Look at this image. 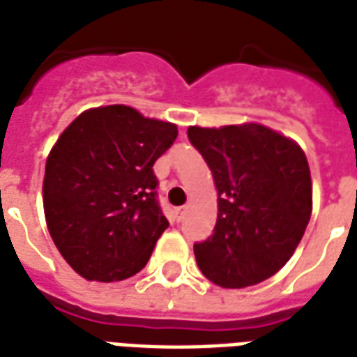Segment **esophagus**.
<instances>
[{
  "label": "esophagus",
  "mask_w": 357,
  "mask_h": 357,
  "mask_svg": "<svg viewBox=\"0 0 357 357\" xmlns=\"http://www.w3.org/2000/svg\"><path fill=\"white\" fill-rule=\"evenodd\" d=\"M185 211H187V206H181V208L176 209V215H178V221H181V219H183Z\"/></svg>",
  "instance_id": "1"
}]
</instances>
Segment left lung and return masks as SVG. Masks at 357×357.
<instances>
[{
  "label": "left lung",
  "instance_id": "obj_1",
  "mask_svg": "<svg viewBox=\"0 0 357 357\" xmlns=\"http://www.w3.org/2000/svg\"><path fill=\"white\" fill-rule=\"evenodd\" d=\"M213 174L219 213L195 243L198 268L222 288L266 281L290 260L312 211L309 162L298 144L258 123L189 127Z\"/></svg>",
  "mask_w": 357,
  "mask_h": 357
}]
</instances>
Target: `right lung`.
Returning a JSON list of instances; mask_svg holds the SVG:
<instances>
[{"mask_svg": "<svg viewBox=\"0 0 357 357\" xmlns=\"http://www.w3.org/2000/svg\"><path fill=\"white\" fill-rule=\"evenodd\" d=\"M178 127L123 105L82 112L45 168L43 204L54 243L78 275L112 282L136 275L168 228L157 202L155 160Z\"/></svg>", "mask_w": 357, "mask_h": 357, "instance_id": "right-lung-1", "label": "right lung"}]
</instances>
